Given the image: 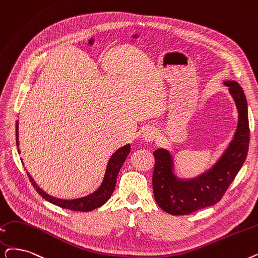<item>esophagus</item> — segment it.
<instances>
[{
    "label": "esophagus",
    "mask_w": 258,
    "mask_h": 258,
    "mask_svg": "<svg viewBox=\"0 0 258 258\" xmlns=\"http://www.w3.org/2000/svg\"><path fill=\"white\" fill-rule=\"evenodd\" d=\"M157 136V130L155 127H147L142 133V139L147 142L153 141Z\"/></svg>",
    "instance_id": "1"
}]
</instances>
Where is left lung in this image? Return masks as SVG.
Wrapping results in <instances>:
<instances>
[{"mask_svg": "<svg viewBox=\"0 0 258 258\" xmlns=\"http://www.w3.org/2000/svg\"><path fill=\"white\" fill-rule=\"evenodd\" d=\"M223 84L236 105L238 121L232 140L214 164L195 177L183 178L177 172L173 153L162 148L153 153L154 197L169 214L187 215L217 204L247 158L250 141L247 99L236 81L227 80Z\"/></svg>", "mask_w": 258, "mask_h": 258, "instance_id": "left-lung-1", "label": "left lung"}]
</instances>
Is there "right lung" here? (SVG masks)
Here are the masks:
<instances>
[{
  "label": "right lung",
  "instance_id": "obj_1",
  "mask_svg": "<svg viewBox=\"0 0 258 258\" xmlns=\"http://www.w3.org/2000/svg\"><path fill=\"white\" fill-rule=\"evenodd\" d=\"M16 139H17V147L19 148V121L16 122ZM18 152L20 153V149H18ZM131 152V144L127 143L123 147L119 148L117 151H115L109 157L107 161L104 177L102 179V182L98 186L96 191L93 193L88 194L86 196L75 198V199H61L53 197L49 194H47L45 191L37 184V182L33 180L32 176L26 171L30 181L36 188V191L45 200L49 201L50 204L58 206L63 209H69L72 211H81V212H89L95 209H98L101 206H103L106 201L110 198L111 194H113L115 186H116V180L117 176L119 174V171L123 162L125 161L127 155ZM26 170V169H25Z\"/></svg>",
  "mask_w": 258,
  "mask_h": 258
}]
</instances>
